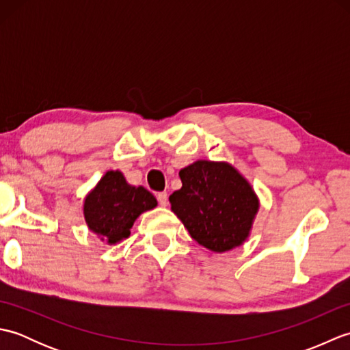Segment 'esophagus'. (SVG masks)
Instances as JSON below:
<instances>
[{"mask_svg": "<svg viewBox=\"0 0 350 350\" xmlns=\"http://www.w3.org/2000/svg\"><path fill=\"white\" fill-rule=\"evenodd\" d=\"M156 198H158V203L161 206H167L168 204V194H167L165 191L158 192V194H156Z\"/></svg>", "mask_w": 350, "mask_h": 350, "instance_id": "1", "label": "esophagus"}]
</instances>
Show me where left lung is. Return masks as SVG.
<instances>
[{
	"instance_id": "8db88e82",
	"label": "left lung",
	"mask_w": 350,
	"mask_h": 350,
	"mask_svg": "<svg viewBox=\"0 0 350 350\" xmlns=\"http://www.w3.org/2000/svg\"><path fill=\"white\" fill-rule=\"evenodd\" d=\"M182 188L170 196L171 211L200 245L217 252L247 239L258 209L250 183L228 165L197 161L180 170Z\"/></svg>"
}]
</instances>
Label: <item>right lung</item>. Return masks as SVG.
<instances>
[{"label":"right lung","instance_id":"obj_1","mask_svg":"<svg viewBox=\"0 0 350 350\" xmlns=\"http://www.w3.org/2000/svg\"><path fill=\"white\" fill-rule=\"evenodd\" d=\"M156 198L143 187H131L120 171H108L85 198L84 217L88 227L108 243L131 234L139 213L153 209Z\"/></svg>","mask_w":350,"mask_h":350}]
</instances>
